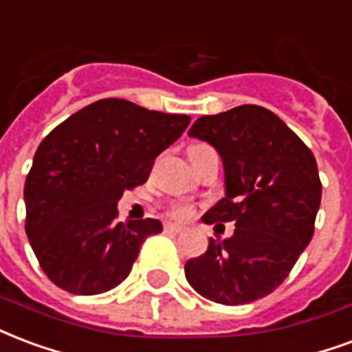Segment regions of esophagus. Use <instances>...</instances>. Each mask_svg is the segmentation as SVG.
<instances>
[{
	"instance_id": "34e87169",
	"label": "esophagus",
	"mask_w": 352,
	"mask_h": 352,
	"mask_svg": "<svg viewBox=\"0 0 352 352\" xmlns=\"http://www.w3.org/2000/svg\"><path fill=\"white\" fill-rule=\"evenodd\" d=\"M164 229H166L168 233H181L184 228H183V226H179V223L168 222V223H164Z\"/></svg>"
}]
</instances>
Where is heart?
<instances>
[{"label": "heart", "instance_id": "obj_1", "mask_svg": "<svg viewBox=\"0 0 352 352\" xmlns=\"http://www.w3.org/2000/svg\"><path fill=\"white\" fill-rule=\"evenodd\" d=\"M192 147H197V145H192ZM190 207H184V205H179V207H175V209L171 210V214L175 216V218H186V216H190Z\"/></svg>", "mask_w": 352, "mask_h": 352}]
</instances>
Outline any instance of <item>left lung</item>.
Returning <instances> with one entry per match:
<instances>
[{"label": "left lung", "instance_id": "left-lung-1", "mask_svg": "<svg viewBox=\"0 0 352 352\" xmlns=\"http://www.w3.org/2000/svg\"><path fill=\"white\" fill-rule=\"evenodd\" d=\"M190 138L212 145L223 164L226 197L203 222H235V233L188 259L184 274L205 298L239 306L270 295L314 236L321 181L311 151L280 117L244 104L203 116Z\"/></svg>", "mask_w": 352, "mask_h": 352}]
</instances>
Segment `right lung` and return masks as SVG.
Returning <instances> with one entry per match:
<instances>
[{
	"label": "right lung",
	"mask_w": 352,
	"mask_h": 352,
	"mask_svg": "<svg viewBox=\"0 0 352 352\" xmlns=\"http://www.w3.org/2000/svg\"><path fill=\"white\" fill-rule=\"evenodd\" d=\"M188 124V116L104 98L44 138L23 186L25 233L57 287L98 295L130 274L143 241L162 223L117 222V201L147 181L156 156Z\"/></svg>",
	"instance_id": "obj_1"
}]
</instances>
